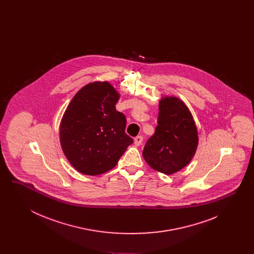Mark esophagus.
<instances>
[{
	"label": "esophagus",
	"instance_id": "34e87169",
	"mask_svg": "<svg viewBox=\"0 0 254 254\" xmlns=\"http://www.w3.org/2000/svg\"><path fill=\"white\" fill-rule=\"evenodd\" d=\"M143 140H144L143 136H142V135H139V136L135 137V139H134V143H135V145H140L142 144Z\"/></svg>",
	"mask_w": 254,
	"mask_h": 254
}]
</instances>
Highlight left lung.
<instances>
[{"label":"left lung","instance_id":"1","mask_svg":"<svg viewBox=\"0 0 254 254\" xmlns=\"http://www.w3.org/2000/svg\"><path fill=\"white\" fill-rule=\"evenodd\" d=\"M197 145L198 133L190 110L175 97L163 98L155 132L144 147L145 162L164 174H172L191 161Z\"/></svg>","mask_w":254,"mask_h":254}]
</instances>
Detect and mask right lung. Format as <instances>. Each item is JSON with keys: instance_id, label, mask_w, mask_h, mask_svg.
<instances>
[{"instance_id": "obj_1", "label": "right lung", "mask_w": 254, "mask_h": 254, "mask_svg": "<svg viewBox=\"0 0 254 254\" xmlns=\"http://www.w3.org/2000/svg\"><path fill=\"white\" fill-rule=\"evenodd\" d=\"M119 94L108 82H95L73 97L60 126L63 151L79 172L99 175L113 169L133 139L125 114L116 110Z\"/></svg>"}]
</instances>
